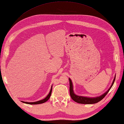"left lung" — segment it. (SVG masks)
Instances as JSON below:
<instances>
[{
	"instance_id": "left-lung-1",
	"label": "left lung",
	"mask_w": 124,
	"mask_h": 124,
	"mask_svg": "<svg viewBox=\"0 0 124 124\" xmlns=\"http://www.w3.org/2000/svg\"><path fill=\"white\" fill-rule=\"evenodd\" d=\"M115 78H116V76H115L114 79L113 80V82L111 83V85H110V88L108 89V90L107 91L105 92L104 93L101 94V96L96 97H88L78 96V95L74 93L73 86L72 82V80H71L70 78H69V82H70V96L73 100H74L75 102L79 103H82V104H93V103H97L99 101H101L103 98L106 96V95L108 93L109 91L110 90V89L111 88L112 86H113L114 85Z\"/></svg>"
}]
</instances>
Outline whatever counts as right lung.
<instances>
[{
	"label": "right lung",
	"instance_id": "1",
	"mask_svg": "<svg viewBox=\"0 0 124 124\" xmlns=\"http://www.w3.org/2000/svg\"><path fill=\"white\" fill-rule=\"evenodd\" d=\"M52 85L51 86V88L50 93L47 94V96L44 99H43L42 100H39V101H37L35 102H25V101H22V102L25 103H27V104H30V105H37V104H41V103H44L45 102H46L47 100L50 98V97L51 95V93H52Z\"/></svg>",
	"mask_w": 124,
	"mask_h": 124
}]
</instances>
